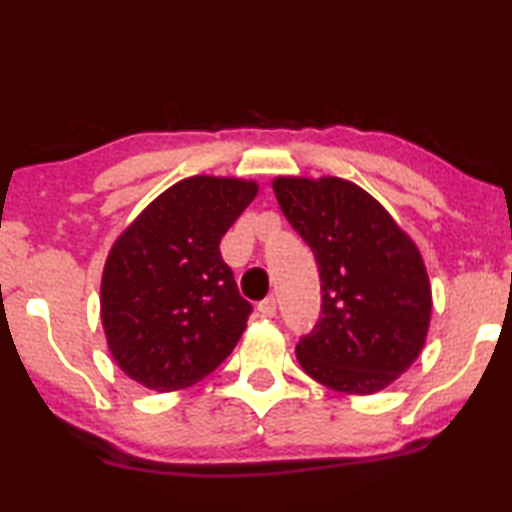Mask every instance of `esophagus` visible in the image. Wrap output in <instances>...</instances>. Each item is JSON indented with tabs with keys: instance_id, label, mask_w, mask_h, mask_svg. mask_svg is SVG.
<instances>
[{
	"instance_id": "34e87169",
	"label": "esophagus",
	"mask_w": 512,
	"mask_h": 512,
	"mask_svg": "<svg viewBox=\"0 0 512 512\" xmlns=\"http://www.w3.org/2000/svg\"><path fill=\"white\" fill-rule=\"evenodd\" d=\"M257 311H259V315H262V318H273V315H276V299H273V297L262 299L257 304Z\"/></svg>"
}]
</instances>
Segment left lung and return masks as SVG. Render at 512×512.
Segmentation results:
<instances>
[{
	"label": "left lung",
	"instance_id": "1",
	"mask_svg": "<svg viewBox=\"0 0 512 512\" xmlns=\"http://www.w3.org/2000/svg\"><path fill=\"white\" fill-rule=\"evenodd\" d=\"M273 192L320 271V318L297 343L301 369L336 392L385 390L410 369L429 329L431 287L415 243L343 178L283 176Z\"/></svg>",
	"mask_w": 512,
	"mask_h": 512
}]
</instances>
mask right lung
<instances>
[{"instance_id":"right-lung-1","label":"right lung","mask_w":512,"mask_h":512,"mask_svg":"<svg viewBox=\"0 0 512 512\" xmlns=\"http://www.w3.org/2000/svg\"><path fill=\"white\" fill-rule=\"evenodd\" d=\"M257 183L192 176L162 192L106 259L102 322L115 362L148 390L199 383L229 357L253 306L239 294L220 239Z\"/></svg>"}]
</instances>
